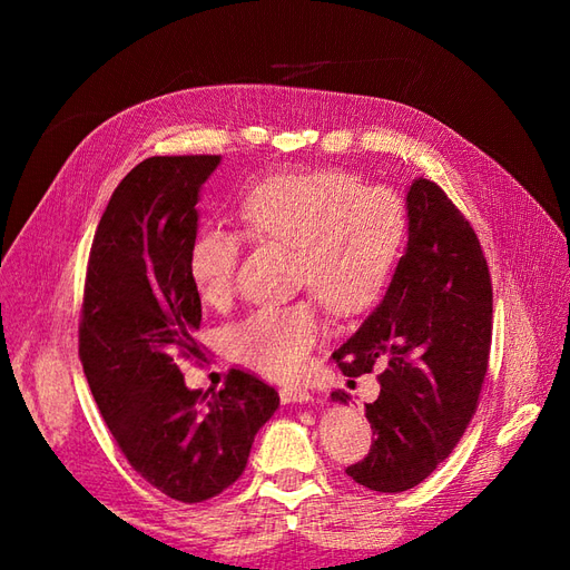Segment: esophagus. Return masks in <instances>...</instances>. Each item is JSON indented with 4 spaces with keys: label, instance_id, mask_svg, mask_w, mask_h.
Wrapping results in <instances>:
<instances>
[{
    "label": "esophagus",
    "instance_id": "34e87169",
    "mask_svg": "<svg viewBox=\"0 0 570 570\" xmlns=\"http://www.w3.org/2000/svg\"><path fill=\"white\" fill-rule=\"evenodd\" d=\"M278 396H282L284 404H304V402H311V392L304 390V386H284L282 392H278Z\"/></svg>",
    "mask_w": 570,
    "mask_h": 570
}]
</instances>
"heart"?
<instances>
[{"instance_id": "1", "label": "heart", "mask_w": 570, "mask_h": 570, "mask_svg": "<svg viewBox=\"0 0 570 570\" xmlns=\"http://www.w3.org/2000/svg\"><path fill=\"white\" fill-rule=\"evenodd\" d=\"M237 215L254 242L294 247L296 286L311 288L337 316L370 311L390 286L409 235V210L396 190L362 186L343 168L286 171L239 193ZM242 235L203 227L190 239L186 272L193 294L220 308L235 294ZM325 335L316 298L249 313L227 331V350L272 380H294Z\"/></svg>"}]
</instances>
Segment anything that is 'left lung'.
Returning <instances> with one entry per match:
<instances>
[{
	"label": "left lung",
	"mask_w": 570,
	"mask_h": 570,
	"mask_svg": "<svg viewBox=\"0 0 570 570\" xmlns=\"http://www.w3.org/2000/svg\"><path fill=\"white\" fill-rule=\"evenodd\" d=\"M406 210V252L384 301L333 353L347 377L380 370V396L365 404L374 441L345 470L374 492L416 488L451 455L475 416L492 343L490 269L468 217L429 178L411 184Z\"/></svg>",
	"instance_id": "1"
}]
</instances>
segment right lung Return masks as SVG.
<instances>
[{
    "label": "right lung",
    "mask_w": 570,
    "mask_h": 570,
    "mask_svg": "<svg viewBox=\"0 0 570 570\" xmlns=\"http://www.w3.org/2000/svg\"><path fill=\"white\" fill-rule=\"evenodd\" d=\"M217 164L215 154L151 156L119 180L90 247L78 328L85 377L119 451L156 490L188 504L233 485L278 406L274 386L245 370L203 394L178 367L205 360L186 254L200 186Z\"/></svg>",
    "instance_id": "add662e5"
}]
</instances>
